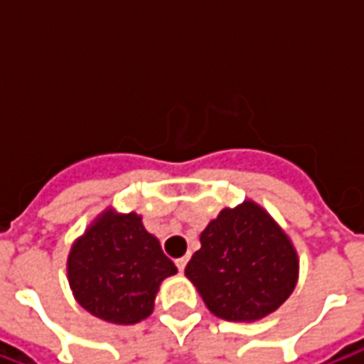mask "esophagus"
Listing matches in <instances>:
<instances>
[{
	"instance_id": "34e87169",
	"label": "esophagus",
	"mask_w": 364,
	"mask_h": 364,
	"mask_svg": "<svg viewBox=\"0 0 364 364\" xmlns=\"http://www.w3.org/2000/svg\"><path fill=\"white\" fill-rule=\"evenodd\" d=\"M187 261H189V257H179V259L175 261V265H177L179 271H183V269L187 267Z\"/></svg>"
}]
</instances>
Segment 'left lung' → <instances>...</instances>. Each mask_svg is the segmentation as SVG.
<instances>
[{
    "label": "left lung",
    "mask_w": 364,
    "mask_h": 364,
    "mask_svg": "<svg viewBox=\"0 0 364 364\" xmlns=\"http://www.w3.org/2000/svg\"><path fill=\"white\" fill-rule=\"evenodd\" d=\"M206 308L228 321H253L274 312L294 290L296 252L252 200L224 208L200 234V250L185 267Z\"/></svg>",
    "instance_id": "1"
}]
</instances>
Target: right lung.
<instances>
[{
    "instance_id": "add662e5",
    "label": "right lung",
    "mask_w": 364,
    "mask_h": 364,
    "mask_svg": "<svg viewBox=\"0 0 364 364\" xmlns=\"http://www.w3.org/2000/svg\"><path fill=\"white\" fill-rule=\"evenodd\" d=\"M175 273L173 261L134 213H105L68 259L75 300L99 320L120 326L148 318L159 282Z\"/></svg>"
}]
</instances>
